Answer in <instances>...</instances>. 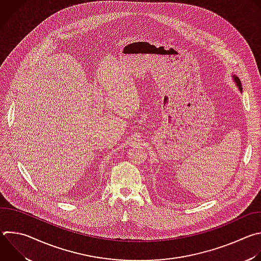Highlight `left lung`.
Wrapping results in <instances>:
<instances>
[{
	"label": "left lung",
	"mask_w": 261,
	"mask_h": 261,
	"mask_svg": "<svg viewBox=\"0 0 261 261\" xmlns=\"http://www.w3.org/2000/svg\"><path fill=\"white\" fill-rule=\"evenodd\" d=\"M232 77H233V81L236 82V84H237V87L239 88V90L242 92L243 91V88H242V84H241V81H240V79L238 77V76H236V75H232Z\"/></svg>",
	"instance_id": "8db88e82"
}]
</instances>
